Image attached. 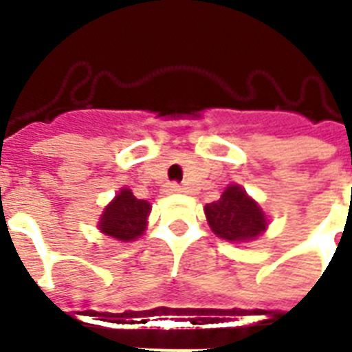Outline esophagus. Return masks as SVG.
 <instances>
[{
	"label": "esophagus",
	"mask_w": 352,
	"mask_h": 352,
	"mask_svg": "<svg viewBox=\"0 0 352 352\" xmlns=\"http://www.w3.org/2000/svg\"><path fill=\"white\" fill-rule=\"evenodd\" d=\"M164 192L166 193H179L182 192V186L179 184V182H168L164 186Z\"/></svg>",
	"instance_id": "esophagus-1"
}]
</instances>
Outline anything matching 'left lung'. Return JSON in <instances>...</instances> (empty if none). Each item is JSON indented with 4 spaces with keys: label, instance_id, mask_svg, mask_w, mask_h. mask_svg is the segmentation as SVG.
I'll list each match as a JSON object with an SVG mask.
<instances>
[{
    "label": "left lung",
    "instance_id": "1",
    "mask_svg": "<svg viewBox=\"0 0 352 352\" xmlns=\"http://www.w3.org/2000/svg\"><path fill=\"white\" fill-rule=\"evenodd\" d=\"M206 219L210 228L226 241H250L267 228V217L245 190L228 186L219 201L206 204Z\"/></svg>",
    "mask_w": 352,
    "mask_h": 352
}]
</instances>
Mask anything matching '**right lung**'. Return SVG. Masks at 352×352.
Listing matches in <instances>:
<instances>
[{
    "mask_svg": "<svg viewBox=\"0 0 352 352\" xmlns=\"http://www.w3.org/2000/svg\"><path fill=\"white\" fill-rule=\"evenodd\" d=\"M149 210H151L149 203L137 199L131 190L124 188L102 214L98 228L118 241L137 239L146 230Z\"/></svg>",
    "mask_w": 352,
    "mask_h": 352,
    "instance_id": "obj_1",
    "label": "right lung"
}]
</instances>
